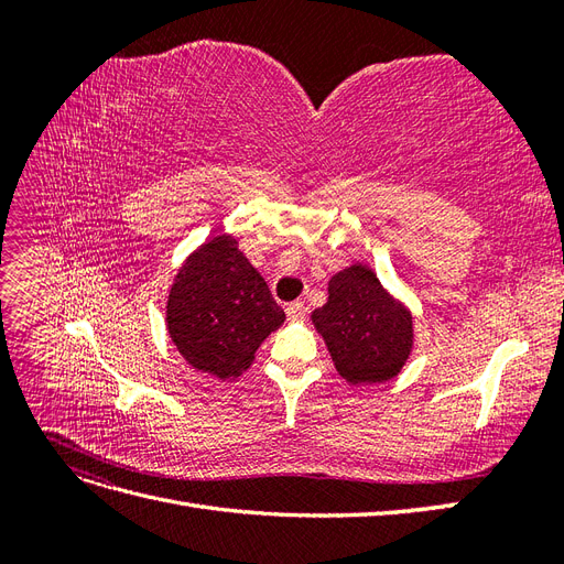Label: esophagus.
<instances>
[{
  "label": "esophagus",
  "instance_id": "esophagus-1",
  "mask_svg": "<svg viewBox=\"0 0 564 564\" xmlns=\"http://www.w3.org/2000/svg\"><path fill=\"white\" fill-rule=\"evenodd\" d=\"M305 315H308V305H305V303L296 301V303H289V305H286V317H289V322H303Z\"/></svg>",
  "mask_w": 564,
  "mask_h": 564
}]
</instances>
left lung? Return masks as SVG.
I'll list each match as a JSON object with an SVG mask.
<instances>
[{
	"label": "left lung",
	"mask_w": 564,
	"mask_h": 564,
	"mask_svg": "<svg viewBox=\"0 0 564 564\" xmlns=\"http://www.w3.org/2000/svg\"><path fill=\"white\" fill-rule=\"evenodd\" d=\"M311 317L336 371L352 386L398 377L414 348L412 313L362 263L336 272L327 303Z\"/></svg>",
	"instance_id": "8db88e82"
}]
</instances>
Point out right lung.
I'll return each instance as SVG.
<instances>
[{"label":"right lung","instance_id":"add662e5","mask_svg":"<svg viewBox=\"0 0 564 564\" xmlns=\"http://www.w3.org/2000/svg\"><path fill=\"white\" fill-rule=\"evenodd\" d=\"M282 322L284 311L232 235H216L187 256L169 289V336L187 365L216 379L247 371Z\"/></svg>","mask_w":564,"mask_h":564}]
</instances>
